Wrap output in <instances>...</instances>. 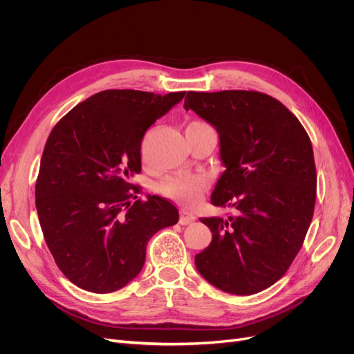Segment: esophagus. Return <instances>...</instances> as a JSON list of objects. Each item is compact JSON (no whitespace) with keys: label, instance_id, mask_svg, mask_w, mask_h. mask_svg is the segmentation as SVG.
I'll use <instances>...</instances> for the list:
<instances>
[{"label":"esophagus","instance_id":"1","mask_svg":"<svg viewBox=\"0 0 354 354\" xmlns=\"http://www.w3.org/2000/svg\"><path fill=\"white\" fill-rule=\"evenodd\" d=\"M195 221V216L189 211H181L180 214V224H183V226H187V224L194 223Z\"/></svg>","mask_w":354,"mask_h":354}]
</instances>
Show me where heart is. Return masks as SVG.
<instances>
[{"label":"heart","instance_id":"obj_1","mask_svg":"<svg viewBox=\"0 0 354 354\" xmlns=\"http://www.w3.org/2000/svg\"><path fill=\"white\" fill-rule=\"evenodd\" d=\"M189 127H209L203 122H192ZM207 186V178L201 174H178L167 178L159 186L160 194L183 202L195 201L201 190Z\"/></svg>","mask_w":354,"mask_h":354}]
</instances>
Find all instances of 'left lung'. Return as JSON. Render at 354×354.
Returning a JSON list of instances; mask_svg holds the SVG:
<instances>
[{
	"label": "left lung",
	"mask_w": 354,
	"mask_h": 354,
	"mask_svg": "<svg viewBox=\"0 0 354 354\" xmlns=\"http://www.w3.org/2000/svg\"><path fill=\"white\" fill-rule=\"evenodd\" d=\"M185 109L218 133L226 169L211 202L234 209L227 218H201L212 241L195 255L196 269L224 292H260L286 273L312 223V142L297 116L264 93L189 91Z\"/></svg>",
	"instance_id": "left-lung-1"
}]
</instances>
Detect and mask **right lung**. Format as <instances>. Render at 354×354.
<instances>
[{
	"label": "right lung",
	"instance_id": "add662e5",
	"mask_svg": "<svg viewBox=\"0 0 354 354\" xmlns=\"http://www.w3.org/2000/svg\"><path fill=\"white\" fill-rule=\"evenodd\" d=\"M185 94L104 90L51 130L35 205L57 267L81 289L108 294L125 286L143 269L149 239L178 221L167 199L133 202L138 192L130 178L142 169L147 128Z\"/></svg>",
	"mask_w": 354,
	"mask_h": 354
}]
</instances>
